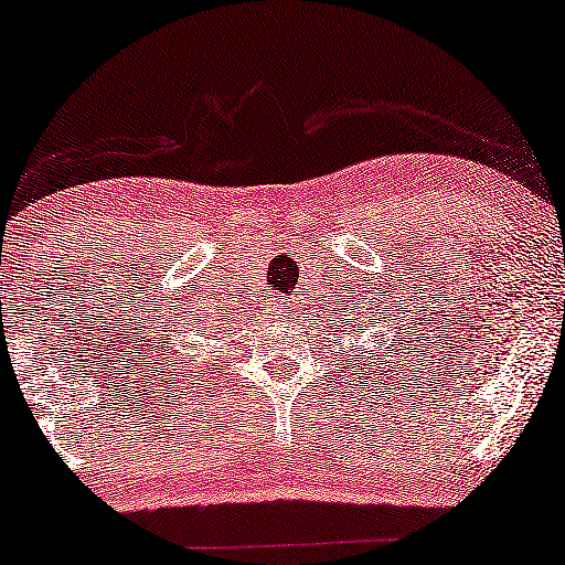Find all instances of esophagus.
<instances>
[{"label":"esophagus","instance_id":"1","mask_svg":"<svg viewBox=\"0 0 565 565\" xmlns=\"http://www.w3.org/2000/svg\"><path fill=\"white\" fill-rule=\"evenodd\" d=\"M281 307H284V305H281Z\"/></svg>","mask_w":565,"mask_h":565}]
</instances>
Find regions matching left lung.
Wrapping results in <instances>:
<instances>
[{"mask_svg":"<svg viewBox=\"0 0 565 565\" xmlns=\"http://www.w3.org/2000/svg\"><path fill=\"white\" fill-rule=\"evenodd\" d=\"M348 332H351V330H348Z\"/></svg>","mask_w":565,"mask_h":565,"instance_id":"8db88e82","label":"left lung"}]
</instances>
